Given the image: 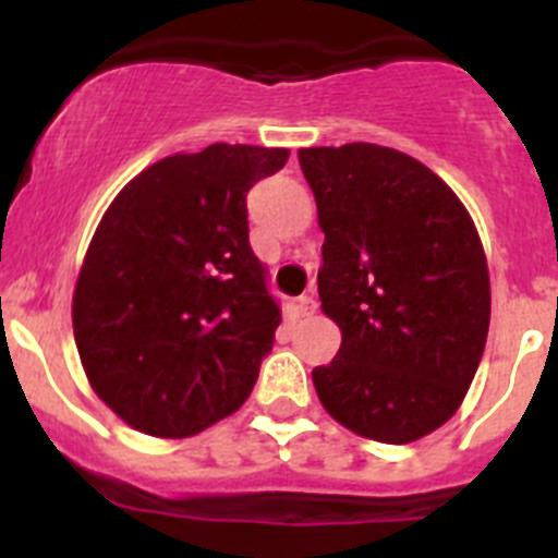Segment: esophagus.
Here are the masks:
<instances>
[{"mask_svg":"<svg viewBox=\"0 0 558 558\" xmlns=\"http://www.w3.org/2000/svg\"><path fill=\"white\" fill-rule=\"evenodd\" d=\"M315 300L311 294H305V296H300V300H296V311H300V315H313L315 313Z\"/></svg>","mask_w":558,"mask_h":558,"instance_id":"1","label":"esophagus"}]
</instances>
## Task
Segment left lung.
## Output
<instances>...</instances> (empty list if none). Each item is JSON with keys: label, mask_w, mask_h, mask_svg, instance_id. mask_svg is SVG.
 I'll return each instance as SVG.
<instances>
[{"label": "left lung", "mask_w": 558, "mask_h": 558, "mask_svg": "<svg viewBox=\"0 0 558 558\" xmlns=\"http://www.w3.org/2000/svg\"><path fill=\"white\" fill-rule=\"evenodd\" d=\"M324 232L320 311L342 331L313 369L326 413L367 440L404 446L464 402L492 318L488 264L451 185L375 143L300 148Z\"/></svg>", "instance_id": "obj_1"}]
</instances>
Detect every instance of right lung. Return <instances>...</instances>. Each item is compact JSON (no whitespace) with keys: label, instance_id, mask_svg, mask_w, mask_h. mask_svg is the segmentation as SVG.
<instances>
[{"label":"right lung","instance_id":"add662e5","mask_svg":"<svg viewBox=\"0 0 558 558\" xmlns=\"http://www.w3.org/2000/svg\"><path fill=\"white\" fill-rule=\"evenodd\" d=\"M289 148L207 145L156 161L110 202L72 296L97 397L150 437H191L240 410L280 307L247 243L245 194Z\"/></svg>","mask_w":558,"mask_h":558}]
</instances>
